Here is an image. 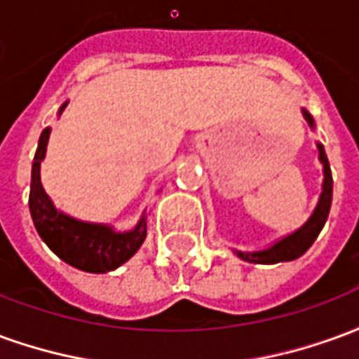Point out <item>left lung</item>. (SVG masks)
Returning <instances> with one entry per match:
<instances>
[{
  "label": "left lung",
  "instance_id": "left-lung-1",
  "mask_svg": "<svg viewBox=\"0 0 359 359\" xmlns=\"http://www.w3.org/2000/svg\"><path fill=\"white\" fill-rule=\"evenodd\" d=\"M304 118L308 121V125L313 128V117L309 115L308 111L302 109ZM319 149V161L323 163V187H321V196L317 202L316 210L311 213V217L306 221V225L300 226L298 231H294L292 234H288L285 238L277 241L273 246L265 250H257V252H241L234 250L236 256L250 262V264H278V262H292L296 257L304 256L309 250V246L316 242V238L321 233V229L325 226V221L329 217L332 202V175L331 167H329V159L321 144H317Z\"/></svg>",
  "mask_w": 359,
  "mask_h": 359
}]
</instances>
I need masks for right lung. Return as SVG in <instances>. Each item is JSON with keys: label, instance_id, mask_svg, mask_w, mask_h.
I'll list each match as a JSON object with an SVG mask.
<instances>
[{"label": "right lung", "instance_id": "obj_1", "mask_svg": "<svg viewBox=\"0 0 359 359\" xmlns=\"http://www.w3.org/2000/svg\"><path fill=\"white\" fill-rule=\"evenodd\" d=\"M67 105V103H65ZM65 105L59 113L65 109ZM51 128H43L34 161L30 182V215L42 241L65 264L88 273H107L128 262L146 241V211L133 231L117 233L113 226L102 223H86L59 211L40 180V163L46 157Z\"/></svg>", "mask_w": 359, "mask_h": 359}]
</instances>
